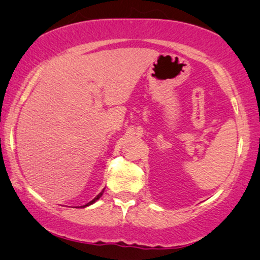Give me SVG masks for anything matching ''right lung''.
<instances>
[{
    "mask_svg": "<svg viewBox=\"0 0 260 260\" xmlns=\"http://www.w3.org/2000/svg\"><path fill=\"white\" fill-rule=\"evenodd\" d=\"M103 191H104V190H103ZM103 191H102V193H99V194L97 195V197H95V198L93 199V200H92V201H90V202H88V204H86V205H85V206H81V207H86V206H90V205H92V204H93V202H95V201H97V200H98V199H99V198H101V197H102V195H103Z\"/></svg>",
    "mask_w": 260,
    "mask_h": 260,
    "instance_id": "add662e5",
    "label": "right lung"
}]
</instances>
